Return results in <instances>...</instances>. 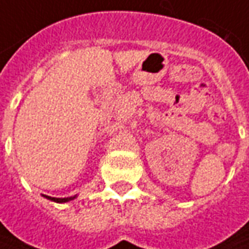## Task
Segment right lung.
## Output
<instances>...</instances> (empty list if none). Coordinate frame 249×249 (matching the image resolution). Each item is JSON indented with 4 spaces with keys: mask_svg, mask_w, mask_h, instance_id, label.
Returning <instances> with one entry per match:
<instances>
[{
    "mask_svg": "<svg viewBox=\"0 0 249 249\" xmlns=\"http://www.w3.org/2000/svg\"><path fill=\"white\" fill-rule=\"evenodd\" d=\"M43 197L48 198V199H51V201H53V202L63 203V202H69V201H72V199H75L76 194H75V196H72V197H67V198H53V197H48V196H44V194H43Z\"/></svg>",
    "mask_w": 249,
    "mask_h": 249,
    "instance_id": "right-lung-1",
    "label": "right lung"
}]
</instances>
